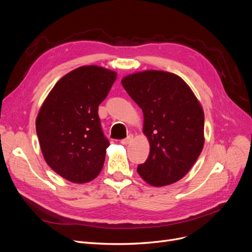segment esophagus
Wrapping results in <instances>:
<instances>
[{"mask_svg":"<svg viewBox=\"0 0 252 252\" xmlns=\"http://www.w3.org/2000/svg\"><path fill=\"white\" fill-rule=\"evenodd\" d=\"M132 141V136L131 135H129L127 138H126V139H124V140H122V144L123 145H128L130 142Z\"/></svg>","mask_w":252,"mask_h":252,"instance_id":"esophagus-1","label":"esophagus"}]
</instances>
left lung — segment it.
I'll list each match as a JSON object with an SVG mask.
<instances>
[{
  "label": "left lung",
  "instance_id": "obj_1",
  "mask_svg": "<svg viewBox=\"0 0 252 252\" xmlns=\"http://www.w3.org/2000/svg\"><path fill=\"white\" fill-rule=\"evenodd\" d=\"M144 114L149 157L139 175L153 187L169 186L187 175L205 144L202 104L187 82L164 71L147 70L122 79Z\"/></svg>",
  "mask_w": 252,
  "mask_h": 252
}]
</instances>
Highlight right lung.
Here are the masks:
<instances>
[{"mask_svg":"<svg viewBox=\"0 0 252 252\" xmlns=\"http://www.w3.org/2000/svg\"><path fill=\"white\" fill-rule=\"evenodd\" d=\"M116 77L103 66H79L62 77L44 99L36 117L37 137L45 162L63 178L87 183L102 170L109 142L98 106Z\"/></svg>","mask_w":252,"mask_h":252,"instance_id":"obj_1","label":"right lung"}]
</instances>
